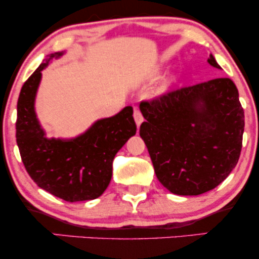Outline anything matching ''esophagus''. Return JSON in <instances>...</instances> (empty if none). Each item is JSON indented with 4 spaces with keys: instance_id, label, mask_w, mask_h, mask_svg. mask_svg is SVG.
Listing matches in <instances>:
<instances>
[{
    "instance_id": "esophagus-1",
    "label": "esophagus",
    "mask_w": 259,
    "mask_h": 259,
    "mask_svg": "<svg viewBox=\"0 0 259 259\" xmlns=\"http://www.w3.org/2000/svg\"><path fill=\"white\" fill-rule=\"evenodd\" d=\"M134 119H135V123H136V125H138V127L141 125V123L144 121V117H142L141 112H140V109L138 108V107H135V108H134Z\"/></svg>"
}]
</instances>
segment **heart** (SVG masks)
<instances>
[{"mask_svg":"<svg viewBox=\"0 0 259 259\" xmlns=\"http://www.w3.org/2000/svg\"><path fill=\"white\" fill-rule=\"evenodd\" d=\"M158 72H159V70L157 69V70H156V73H154V75H157V74H158Z\"/></svg>","mask_w":259,"mask_h":259,"instance_id":"heart-1","label":"heart"}]
</instances>
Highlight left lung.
I'll return each instance as SVG.
<instances>
[{
  "instance_id": "obj_1",
  "label": "left lung",
  "mask_w": 259,
  "mask_h": 259,
  "mask_svg": "<svg viewBox=\"0 0 259 259\" xmlns=\"http://www.w3.org/2000/svg\"><path fill=\"white\" fill-rule=\"evenodd\" d=\"M208 63L222 69L213 55ZM157 179L171 194L197 196L217 187L236 167L245 114L229 78L181 88L140 103Z\"/></svg>"
}]
</instances>
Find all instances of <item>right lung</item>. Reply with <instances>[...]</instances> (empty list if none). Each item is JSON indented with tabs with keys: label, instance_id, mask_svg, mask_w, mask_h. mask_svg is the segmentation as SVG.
<instances>
[{
	"label": "right lung",
	"instance_id": "obj_1",
	"mask_svg": "<svg viewBox=\"0 0 259 259\" xmlns=\"http://www.w3.org/2000/svg\"><path fill=\"white\" fill-rule=\"evenodd\" d=\"M49 56L20 90L17 105V144L24 167L41 189L68 202L90 201L105 192L112 179L115 154L136 134L133 107L95 121L73 139H49L35 112L41 72L53 58Z\"/></svg>",
	"mask_w": 259,
	"mask_h": 259
}]
</instances>
